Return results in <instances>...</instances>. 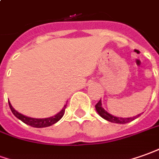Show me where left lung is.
I'll list each match as a JSON object with an SVG mask.
<instances>
[{
    "instance_id": "left-lung-1",
    "label": "left lung",
    "mask_w": 159,
    "mask_h": 159,
    "mask_svg": "<svg viewBox=\"0 0 159 159\" xmlns=\"http://www.w3.org/2000/svg\"><path fill=\"white\" fill-rule=\"evenodd\" d=\"M95 108H96V111L98 112V114L102 117L103 119H106L109 122H111V123H116V124H126L131 122L132 120L136 119L137 118H139L140 114H138L137 116H134V117H131V118H120V117H116V116H113L111 115V113L107 112L102 107V103H101V99L98 101L96 106H95Z\"/></svg>"
}]
</instances>
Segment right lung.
I'll return each mask as SVG.
<instances>
[{
  "instance_id": "1",
  "label": "right lung",
  "mask_w": 159,
  "mask_h": 159,
  "mask_svg": "<svg viewBox=\"0 0 159 159\" xmlns=\"http://www.w3.org/2000/svg\"><path fill=\"white\" fill-rule=\"evenodd\" d=\"M8 104H9V107H10L13 114L15 115L17 119H19L20 120L22 121L23 123L27 124V125H30L32 127L36 128L48 127V126L52 125L53 124L57 123L63 117V115L65 113L66 107V105H64V107H63V108L61 109V111H59L57 114L54 115V116H52V117L45 118V119H35V118H30V117H27V116H25V115L20 113L19 111H16L15 108L12 107L10 102H8Z\"/></svg>"
}]
</instances>
